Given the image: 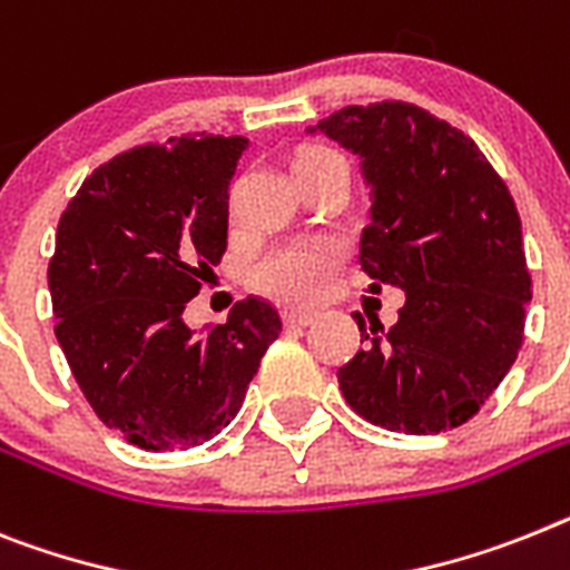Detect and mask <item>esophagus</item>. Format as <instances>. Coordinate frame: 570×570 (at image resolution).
Segmentation results:
<instances>
[{"label":"esophagus","mask_w":570,"mask_h":570,"mask_svg":"<svg viewBox=\"0 0 570 570\" xmlns=\"http://www.w3.org/2000/svg\"><path fill=\"white\" fill-rule=\"evenodd\" d=\"M314 320H317L314 311H285V325H288V328H305V325H311Z\"/></svg>","instance_id":"obj_1"}]
</instances>
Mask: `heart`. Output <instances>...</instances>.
I'll return each mask as SVG.
<instances>
[{
    "mask_svg": "<svg viewBox=\"0 0 570 570\" xmlns=\"http://www.w3.org/2000/svg\"><path fill=\"white\" fill-rule=\"evenodd\" d=\"M332 149H305L294 164L332 158ZM343 250L334 242H285L265 250L250 265V285L285 303H314L337 274Z\"/></svg>",
    "mask_w": 570,
    "mask_h": 570,
    "instance_id": "1",
    "label": "heart"
}]
</instances>
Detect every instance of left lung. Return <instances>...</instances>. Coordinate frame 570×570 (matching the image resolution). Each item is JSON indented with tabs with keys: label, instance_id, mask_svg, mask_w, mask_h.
Returning a JSON list of instances; mask_svg holds the SVG:
<instances>
[{
	"label": "left lung",
	"instance_id": "left-lung-1",
	"mask_svg": "<svg viewBox=\"0 0 570 570\" xmlns=\"http://www.w3.org/2000/svg\"><path fill=\"white\" fill-rule=\"evenodd\" d=\"M308 132L360 155L372 187L360 265L372 291L406 294L386 332L352 314L368 345L337 372L345 403L410 435L466 424L524 340L530 274L508 184L473 138L403 100L345 106Z\"/></svg>",
	"mask_w": 570,
	"mask_h": 570
}]
</instances>
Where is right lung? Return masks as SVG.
Instances as JSON below:
<instances>
[{
    "label": "right lung",
    "mask_w": 570,
    "mask_h": 570,
    "mask_svg": "<svg viewBox=\"0 0 570 570\" xmlns=\"http://www.w3.org/2000/svg\"><path fill=\"white\" fill-rule=\"evenodd\" d=\"M247 146L204 132L132 146L82 181L57 225L53 334L95 415L140 450L225 430L282 332L262 296L202 334L181 320L227 250V184Z\"/></svg>",
    "instance_id": "1"
}]
</instances>
